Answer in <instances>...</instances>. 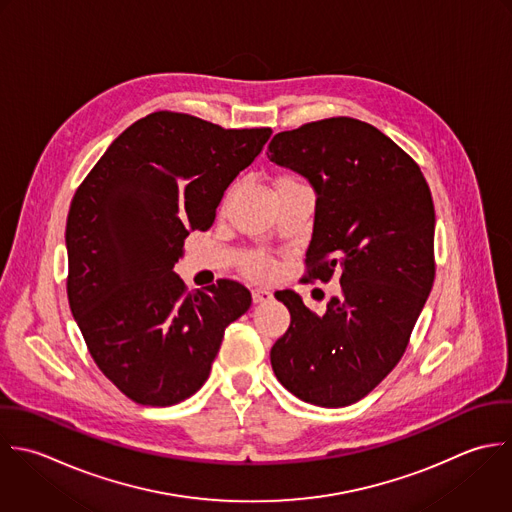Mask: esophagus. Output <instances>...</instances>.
Returning <instances> with one entry per match:
<instances>
[{
    "label": "esophagus",
    "mask_w": 512,
    "mask_h": 512,
    "mask_svg": "<svg viewBox=\"0 0 512 512\" xmlns=\"http://www.w3.org/2000/svg\"><path fill=\"white\" fill-rule=\"evenodd\" d=\"M251 295H253V303H267L273 299V291L267 287H255Z\"/></svg>",
    "instance_id": "obj_1"
}]
</instances>
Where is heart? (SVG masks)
I'll return each mask as SVG.
<instances>
[{"label": "heart", "instance_id": "b5f03b06", "mask_svg": "<svg viewBox=\"0 0 512 512\" xmlns=\"http://www.w3.org/2000/svg\"><path fill=\"white\" fill-rule=\"evenodd\" d=\"M245 271L253 277H269V275L275 273V263H273V259H269L265 255H253L247 261Z\"/></svg>", "mask_w": 512, "mask_h": 512}]
</instances>
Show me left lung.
<instances>
[{
    "label": "left lung",
    "mask_w": 512,
    "mask_h": 512,
    "mask_svg": "<svg viewBox=\"0 0 512 512\" xmlns=\"http://www.w3.org/2000/svg\"><path fill=\"white\" fill-rule=\"evenodd\" d=\"M267 157L317 193L303 281L341 283L315 315L275 297L291 325L271 349L279 383L305 403L347 407L401 361L435 281V205L419 165L377 127L331 117L277 133Z\"/></svg>",
    "instance_id": "obj_1"
}]
</instances>
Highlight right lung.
<instances>
[{"mask_svg":"<svg viewBox=\"0 0 512 512\" xmlns=\"http://www.w3.org/2000/svg\"><path fill=\"white\" fill-rule=\"evenodd\" d=\"M271 133L155 111L77 187L65 225L69 307L95 365L133 403L169 407L197 393L227 325L251 307L241 283L187 293L173 267Z\"/></svg>","mask_w":512,"mask_h":512,"instance_id":"add662e5","label":"right lung"}]
</instances>
